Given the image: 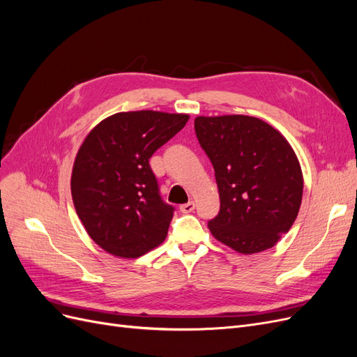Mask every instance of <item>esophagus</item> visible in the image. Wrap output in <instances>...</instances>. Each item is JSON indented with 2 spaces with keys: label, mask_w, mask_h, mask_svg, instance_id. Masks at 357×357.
<instances>
[{
  "label": "esophagus",
  "mask_w": 357,
  "mask_h": 357,
  "mask_svg": "<svg viewBox=\"0 0 357 357\" xmlns=\"http://www.w3.org/2000/svg\"><path fill=\"white\" fill-rule=\"evenodd\" d=\"M193 210H195V202L193 201H189L188 204H183V205H180V211L181 213H192Z\"/></svg>",
  "instance_id": "obj_1"
}]
</instances>
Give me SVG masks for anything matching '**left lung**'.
Returning <instances> with one entry per match:
<instances>
[{
    "mask_svg": "<svg viewBox=\"0 0 357 357\" xmlns=\"http://www.w3.org/2000/svg\"><path fill=\"white\" fill-rule=\"evenodd\" d=\"M195 132L220 197L208 229L243 255L274 247L299 213L304 177L295 150L274 126L244 114L198 116Z\"/></svg>",
    "mask_w": 357,
    "mask_h": 357,
    "instance_id": "obj_1",
    "label": "left lung"
}]
</instances>
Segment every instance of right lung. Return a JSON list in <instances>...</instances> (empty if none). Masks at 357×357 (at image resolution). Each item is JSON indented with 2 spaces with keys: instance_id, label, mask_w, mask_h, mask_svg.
<instances>
[{
  "instance_id": "right-lung-1",
  "label": "right lung",
  "mask_w": 357,
  "mask_h": 357,
  "mask_svg": "<svg viewBox=\"0 0 357 357\" xmlns=\"http://www.w3.org/2000/svg\"><path fill=\"white\" fill-rule=\"evenodd\" d=\"M189 114L153 110L105 117L75 156L71 195L86 232L102 250L134 259L164 243L174 208L159 197L149 159Z\"/></svg>"
}]
</instances>
